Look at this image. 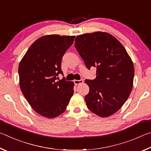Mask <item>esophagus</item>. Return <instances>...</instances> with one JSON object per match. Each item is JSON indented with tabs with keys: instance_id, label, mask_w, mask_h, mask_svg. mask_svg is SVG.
<instances>
[{
	"instance_id": "1",
	"label": "esophagus",
	"mask_w": 151,
	"mask_h": 151,
	"mask_svg": "<svg viewBox=\"0 0 151 151\" xmlns=\"http://www.w3.org/2000/svg\"><path fill=\"white\" fill-rule=\"evenodd\" d=\"M74 83H75V85H80V84L83 83V80H75L74 81Z\"/></svg>"
}]
</instances>
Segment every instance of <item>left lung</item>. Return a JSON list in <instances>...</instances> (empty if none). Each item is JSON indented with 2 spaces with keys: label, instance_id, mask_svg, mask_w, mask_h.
<instances>
[{
  "label": "left lung",
  "instance_id": "1",
  "mask_svg": "<svg viewBox=\"0 0 151 151\" xmlns=\"http://www.w3.org/2000/svg\"><path fill=\"white\" fill-rule=\"evenodd\" d=\"M75 48L87 68L96 67V78L86 79L89 93L86 106L101 117H108L121 108L133 86L134 68L126 49L115 37L94 32L76 37Z\"/></svg>",
  "mask_w": 151,
  "mask_h": 151
}]
</instances>
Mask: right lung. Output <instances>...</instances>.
<instances>
[{
  "label": "right lung",
  "mask_w": 151,
  "mask_h": 151,
  "mask_svg": "<svg viewBox=\"0 0 151 151\" xmlns=\"http://www.w3.org/2000/svg\"><path fill=\"white\" fill-rule=\"evenodd\" d=\"M75 36L45 35L32 43L19 66L20 90L30 106L47 118L65 111L74 93V83L65 78L57 81L61 61Z\"/></svg>",
  "instance_id": "right-lung-1"
}]
</instances>
